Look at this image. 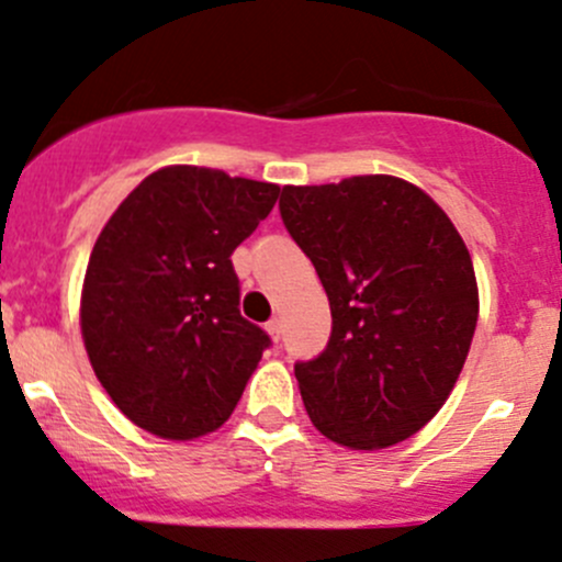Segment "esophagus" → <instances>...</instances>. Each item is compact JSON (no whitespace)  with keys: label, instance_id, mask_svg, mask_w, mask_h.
<instances>
[{"label":"esophagus","instance_id":"obj_1","mask_svg":"<svg viewBox=\"0 0 562 562\" xmlns=\"http://www.w3.org/2000/svg\"><path fill=\"white\" fill-rule=\"evenodd\" d=\"M266 331H269V337L277 342V339L282 337V321H280V317H271V321L266 323Z\"/></svg>","mask_w":562,"mask_h":562}]
</instances>
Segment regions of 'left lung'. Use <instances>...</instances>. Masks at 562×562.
I'll list each match as a JSON object with an SVG mask.
<instances>
[{
    "label": "left lung",
    "mask_w": 562,
    "mask_h": 562,
    "mask_svg": "<svg viewBox=\"0 0 562 562\" xmlns=\"http://www.w3.org/2000/svg\"><path fill=\"white\" fill-rule=\"evenodd\" d=\"M280 214L331 307L326 350L296 364L310 422L353 451L402 443L446 405L473 342L479 282L462 236L389 173L288 184Z\"/></svg>",
    "instance_id": "left-lung-1"
}]
</instances>
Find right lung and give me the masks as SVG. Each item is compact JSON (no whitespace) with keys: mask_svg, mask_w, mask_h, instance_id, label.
Masks as SVG:
<instances>
[{"mask_svg":"<svg viewBox=\"0 0 562 562\" xmlns=\"http://www.w3.org/2000/svg\"><path fill=\"white\" fill-rule=\"evenodd\" d=\"M277 195L269 181L166 166L100 231L81 288V337L135 427L195 440L231 418L269 345L239 313L231 252Z\"/></svg>","mask_w":562,"mask_h":562,"instance_id":"1","label":"right lung"}]
</instances>
